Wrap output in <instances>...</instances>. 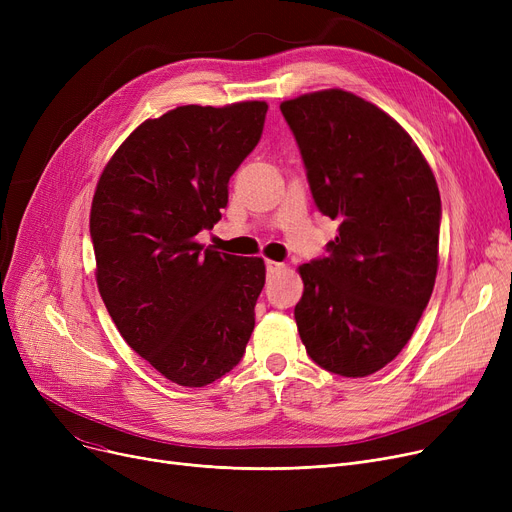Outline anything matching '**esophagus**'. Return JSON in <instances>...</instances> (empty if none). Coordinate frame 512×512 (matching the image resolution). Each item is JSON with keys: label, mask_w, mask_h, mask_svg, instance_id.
I'll return each instance as SVG.
<instances>
[{"label": "esophagus", "mask_w": 512, "mask_h": 512, "mask_svg": "<svg viewBox=\"0 0 512 512\" xmlns=\"http://www.w3.org/2000/svg\"><path fill=\"white\" fill-rule=\"evenodd\" d=\"M265 267H267V274L274 276V274H278V272L282 270L284 263H278V261H265Z\"/></svg>", "instance_id": "esophagus-1"}]
</instances>
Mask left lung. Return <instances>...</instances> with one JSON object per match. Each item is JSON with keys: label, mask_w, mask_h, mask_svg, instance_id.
<instances>
[{"label": "left lung", "mask_w": 512, "mask_h": 512, "mask_svg": "<svg viewBox=\"0 0 512 512\" xmlns=\"http://www.w3.org/2000/svg\"><path fill=\"white\" fill-rule=\"evenodd\" d=\"M319 211L338 220L330 255L303 263L294 319L307 355L365 378L405 348L438 274L440 191L419 147L378 105L342 89L280 103Z\"/></svg>", "instance_id": "8db88e82"}]
</instances>
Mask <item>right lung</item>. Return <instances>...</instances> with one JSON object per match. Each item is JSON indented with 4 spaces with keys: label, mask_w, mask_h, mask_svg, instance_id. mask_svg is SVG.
<instances>
[{
    "label": "right lung",
    "mask_w": 512,
    "mask_h": 512,
    "mask_svg": "<svg viewBox=\"0 0 512 512\" xmlns=\"http://www.w3.org/2000/svg\"><path fill=\"white\" fill-rule=\"evenodd\" d=\"M265 101L180 105L145 120L107 161L91 205L101 299L134 353L178 386L238 365L265 284L261 257L203 249L228 180L261 139Z\"/></svg>",
    "instance_id": "1"
}]
</instances>
